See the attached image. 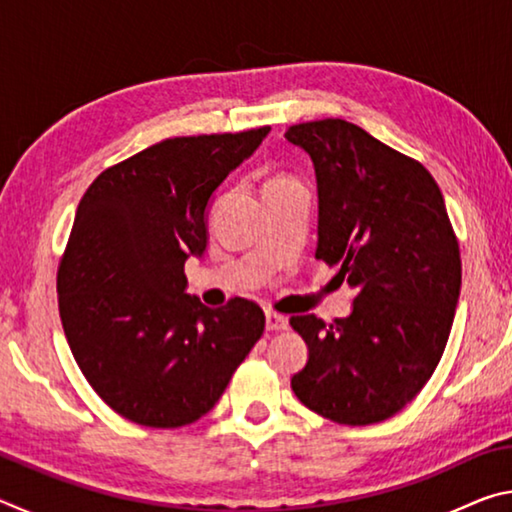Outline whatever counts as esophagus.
<instances>
[{
  "label": "esophagus",
  "instance_id": "34e87169",
  "mask_svg": "<svg viewBox=\"0 0 512 512\" xmlns=\"http://www.w3.org/2000/svg\"><path fill=\"white\" fill-rule=\"evenodd\" d=\"M266 329L268 332H280V329H287V318H284L282 314H275V311H268Z\"/></svg>",
  "mask_w": 512,
  "mask_h": 512
}]
</instances>
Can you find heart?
Returning a JSON list of instances; mask_svg holds the SVG:
<instances>
[{
  "instance_id": "b5f03b06",
  "label": "heart",
  "mask_w": 512,
  "mask_h": 512,
  "mask_svg": "<svg viewBox=\"0 0 512 512\" xmlns=\"http://www.w3.org/2000/svg\"><path fill=\"white\" fill-rule=\"evenodd\" d=\"M277 180H284V178H277ZM277 180H273V183H277Z\"/></svg>"
}]
</instances>
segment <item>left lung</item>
Masks as SVG:
<instances>
[{"label":"left lung","instance_id":"8db88e82","mask_svg":"<svg viewBox=\"0 0 512 512\" xmlns=\"http://www.w3.org/2000/svg\"><path fill=\"white\" fill-rule=\"evenodd\" d=\"M284 137L314 160L316 259L354 289L348 318L291 316L309 348L291 388L332 422L388 420L431 379L452 332L463 268L443 194L418 160L350 121H302Z\"/></svg>","mask_w":512,"mask_h":512}]
</instances>
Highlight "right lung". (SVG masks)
Returning a JSON list of instances; mask_svg holds the SVG:
<instances>
[{
	"label": "right lung",
	"instance_id": "1",
	"mask_svg": "<svg viewBox=\"0 0 512 512\" xmlns=\"http://www.w3.org/2000/svg\"><path fill=\"white\" fill-rule=\"evenodd\" d=\"M268 126L171 137L101 171L58 262L63 329L103 402L142 427L176 429L219 402L264 334V311L185 293V259L207 246L205 210Z\"/></svg>",
	"mask_w": 512,
	"mask_h": 512
}]
</instances>
